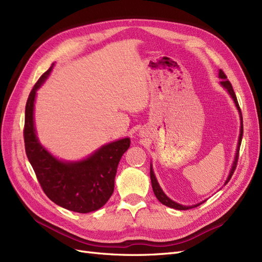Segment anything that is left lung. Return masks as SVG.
Returning a JSON list of instances; mask_svg holds the SVG:
<instances>
[{
    "mask_svg": "<svg viewBox=\"0 0 262 262\" xmlns=\"http://www.w3.org/2000/svg\"><path fill=\"white\" fill-rule=\"evenodd\" d=\"M219 77L221 78V82L220 84L224 87V89L227 91V93L231 95V97L233 98L234 102H235V106L237 107V110H238L239 113V117H241V133H239V138H238V144H237V148H236V153H235V160L233 162V165H232V168L231 170H229V175L225 181V185L227 184V182L231 180L233 173L236 169V166H237V161H238V156H239V147H241V143H242V139H243V132H244V128H243V115H242V112H241V108H239V105H238V101H237V98H236V95H235V92L233 90V86L231 84V82H229L227 80L226 75L224 74V72L222 70H220L219 72ZM149 176H150V182H152V188H153V191H154V194L155 196L157 198V200L160 201L161 203H163L164 205H166V207H169V208H172V209H176V210H189V209H193V208H196L198 205L202 204L204 201L200 202V203H196L194 205H181L175 201H172L171 199H169V198L164 193V191L162 190L160 184L157 182V179L155 177V173L153 171V167H152V164H150V170H149Z\"/></svg>",
    "mask_w": 262,
    "mask_h": 262,
    "instance_id": "obj_1",
    "label": "left lung"
}]
</instances>
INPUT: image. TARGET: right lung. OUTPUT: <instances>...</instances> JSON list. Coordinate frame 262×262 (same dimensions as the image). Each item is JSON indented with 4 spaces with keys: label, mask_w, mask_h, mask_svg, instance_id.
Wrapping results in <instances>:
<instances>
[{
    "label": "right lung",
    "mask_w": 262,
    "mask_h": 262,
    "mask_svg": "<svg viewBox=\"0 0 262 262\" xmlns=\"http://www.w3.org/2000/svg\"><path fill=\"white\" fill-rule=\"evenodd\" d=\"M53 66L39 78L26 102L24 128L26 155L43 192L51 201L77 213L97 211L114 192L118 164L130 146V139L102 145L77 162L61 161L48 152L37 138L34 106L37 90L48 78Z\"/></svg>",
    "instance_id": "obj_1"
}]
</instances>
